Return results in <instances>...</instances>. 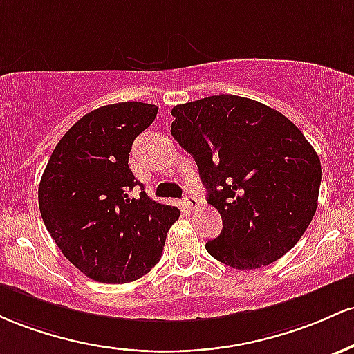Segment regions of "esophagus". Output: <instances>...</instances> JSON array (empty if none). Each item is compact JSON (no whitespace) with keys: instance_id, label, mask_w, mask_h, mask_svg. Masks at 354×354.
Masks as SVG:
<instances>
[{"instance_id":"1","label":"esophagus","mask_w":354,"mask_h":354,"mask_svg":"<svg viewBox=\"0 0 354 354\" xmlns=\"http://www.w3.org/2000/svg\"><path fill=\"white\" fill-rule=\"evenodd\" d=\"M184 204L187 205L189 210H196V209H198V205H201V202L197 201L196 196H192V194H187V196H185V198H184Z\"/></svg>"}]
</instances>
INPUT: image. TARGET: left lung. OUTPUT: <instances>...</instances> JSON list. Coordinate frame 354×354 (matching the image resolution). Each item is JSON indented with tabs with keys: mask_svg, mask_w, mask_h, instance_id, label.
Masks as SVG:
<instances>
[{
	"mask_svg": "<svg viewBox=\"0 0 354 354\" xmlns=\"http://www.w3.org/2000/svg\"><path fill=\"white\" fill-rule=\"evenodd\" d=\"M170 133L194 157L219 210V237L205 249L234 269H257L291 251L313 221L321 162L289 118L237 95L172 109Z\"/></svg>",
	"mask_w": 354,
	"mask_h": 354,
	"instance_id": "left-lung-1",
	"label": "left lung"
}]
</instances>
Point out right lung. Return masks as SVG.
I'll return each instance as SVG.
<instances>
[{
	"label": "right lung",
	"mask_w": 354,
	"mask_h": 354,
	"mask_svg": "<svg viewBox=\"0 0 354 354\" xmlns=\"http://www.w3.org/2000/svg\"><path fill=\"white\" fill-rule=\"evenodd\" d=\"M157 110L122 102L83 115L55 147L41 176L38 204L50 236L75 268L98 283H132L149 272L180 216L147 196L129 167L135 137L156 120Z\"/></svg>",
	"instance_id": "right-lung-1"
}]
</instances>
